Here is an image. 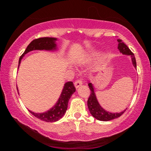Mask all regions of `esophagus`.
<instances>
[{
  "label": "esophagus",
  "mask_w": 151,
  "mask_h": 151,
  "mask_svg": "<svg viewBox=\"0 0 151 151\" xmlns=\"http://www.w3.org/2000/svg\"><path fill=\"white\" fill-rule=\"evenodd\" d=\"M82 84H83V82H82V80L81 78H80V79H79V80H77L75 82H74V85H75L76 88H79Z\"/></svg>",
  "instance_id": "obj_1"
}]
</instances>
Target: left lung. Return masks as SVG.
Wrapping results in <instances>:
<instances>
[{
    "label": "left lung",
    "instance_id": "8db88e82",
    "mask_svg": "<svg viewBox=\"0 0 151 151\" xmlns=\"http://www.w3.org/2000/svg\"><path fill=\"white\" fill-rule=\"evenodd\" d=\"M117 42H118V47L117 49H119V52L122 53L124 55H130L131 57V60L132 64L134 66V67H137L136 65V60L135 55L133 53L131 52V51L130 50L127 45L122 42V40L120 39H117ZM88 87H89L91 90V94L89 98L88 99L87 101V105L88 110H89L91 114L93 115V117H94L95 118L98 119L100 121H109L114 119L117 117H120L125 112V111L127 110V109L124 111H122L120 113H111L109 112L106 110H104L102 106H100V104H99L98 100H97L96 93L94 92V88L93 86L92 83H88Z\"/></svg>",
    "mask_w": 151,
    "mask_h": 151
}]
</instances>
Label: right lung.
Listing matches in <instances>:
<instances>
[{
    "label": "right lung",
    "mask_w": 151,
    "mask_h": 151,
    "mask_svg": "<svg viewBox=\"0 0 151 151\" xmlns=\"http://www.w3.org/2000/svg\"><path fill=\"white\" fill-rule=\"evenodd\" d=\"M58 38H49V37H45V38H40L35 39L32 41L28 45L24 52L20 56L18 62V68H19L20 64L21 63V60L24 55L32 51L35 50H46L54 51L58 49L56 41ZM17 91H18V87ZM76 91V88L72 82H66L64 85V87L62 91L60 96L57 102L53 107L49 110L45 111L43 113H35L33 111L29 110L32 114L37 118L41 119V120L47 122H57L63 117L67 111L68 106V102H69L70 98L72 94ZM19 94V93H18Z\"/></svg>",
    "instance_id": "1"
}]
</instances>
